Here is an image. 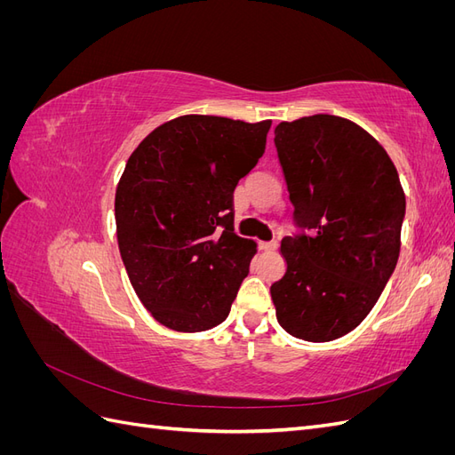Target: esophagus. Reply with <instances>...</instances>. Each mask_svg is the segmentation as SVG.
<instances>
[{
    "instance_id": "esophagus-1",
    "label": "esophagus",
    "mask_w": 455,
    "mask_h": 455,
    "mask_svg": "<svg viewBox=\"0 0 455 455\" xmlns=\"http://www.w3.org/2000/svg\"><path fill=\"white\" fill-rule=\"evenodd\" d=\"M258 249L264 251V252H273L275 249H277V241H259Z\"/></svg>"
}]
</instances>
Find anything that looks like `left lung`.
Segmentation results:
<instances>
[{
    "instance_id": "obj_1",
    "label": "left lung",
    "mask_w": 455,
    "mask_h": 455,
    "mask_svg": "<svg viewBox=\"0 0 455 455\" xmlns=\"http://www.w3.org/2000/svg\"><path fill=\"white\" fill-rule=\"evenodd\" d=\"M298 233L281 241L271 284L294 338L330 341L359 326L395 271L406 197L393 161L353 121L316 114L275 127Z\"/></svg>"
}]
</instances>
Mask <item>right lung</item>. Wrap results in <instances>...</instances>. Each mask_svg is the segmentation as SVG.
<instances>
[{"instance_id": "right-lung-1", "label": "right lung", "mask_w": 455, "mask_h": 455, "mask_svg": "<svg viewBox=\"0 0 455 455\" xmlns=\"http://www.w3.org/2000/svg\"><path fill=\"white\" fill-rule=\"evenodd\" d=\"M271 121L182 116L151 131L116 191L121 259L154 319L201 332L229 315L256 244L233 231V191L266 151Z\"/></svg>"}]
</instances>
